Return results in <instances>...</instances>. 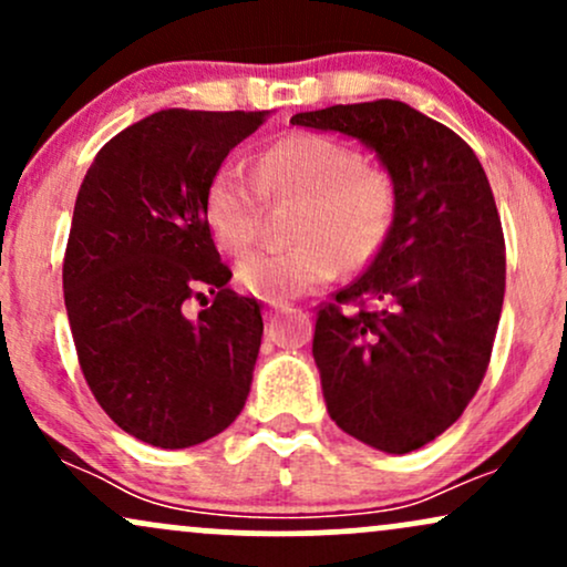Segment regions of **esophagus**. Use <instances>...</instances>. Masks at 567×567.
Returning <instances> with one entry per match:
<instances>
[{"instance_id":"esophagus-1","label":"esophagus","mask_w":567,"mask_h":567,"mask_svg":"<svg viewBox=\"0 0 567 567\" xmlns=\"http://www.w3.org/2000/svg\"><path fill=\"white\" fill-rule=\"evenodd\" d=\"M269 309L271 311H279V309H285V303L282 301H269Z\"/></svg>"}]
</instances>
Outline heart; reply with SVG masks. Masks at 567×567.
Listing matches in <instances>:
<instances>
[{
    "mask_svg": "<svg viewBox=\"0 0 567 567\" xmlns=\"http://www.w3.org/2000/svg\"><path fill=\"white\" fill-rule=\"evenodd\" d=\"M266 197H298L292 237L298 245L245 252L239 288L264 301H290L322 288L347 266L365 264L386 237L394 216V186L365 165L347 143L320 133H292L271 143L256 173L224 162L205 192V220L224 250H245L256 239Z\"/></svg>",
    "mask_w": 567,
    "mask_h": 567,
    "instance_id": "1",
    "label": "heart"
}]
</instances>
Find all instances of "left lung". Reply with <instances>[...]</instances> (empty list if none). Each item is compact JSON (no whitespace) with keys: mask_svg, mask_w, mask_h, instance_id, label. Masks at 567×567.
Segmentation results:
<instances>
[{"mask_svg":"<svg viewBox=\"0 0 567 567\" xmlns=\"http://www.w3.org/2000/svg\"><path fill=\"white\" fill-rule=\"evenodd\" d=\"M290 125L341 133L375 154L394 218L365 275L320 309L315 354L330 419L383 453L440 437L483 383L506 258L477 154L402 101L296 114Z\"/></svg>","mask_w":567,"mask_h":567,"instance_id":"left-lung-1","label":"left lung"}]
</instances>
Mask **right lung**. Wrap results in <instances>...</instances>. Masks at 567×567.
Here are the masks:
<instances>
[{"label":"right lung","instance_id":"obj_1","mask_svg":"<svg viewBox=\"0 0 567 567\" xmlns=\"http://www.w3.org/2000/svg\"><path fill=\"white\" fill-rule=\"evenodd\" d=\"M269 112L167 109L114 135L84 175L63 258V298L90 392L122 432L192 447L245 408L261 349L256 298L226 288L205 192ZM214 301L197 318L192 297Z\"/></svg>","mask_w":567,"mask_h":567}]
</instances>
